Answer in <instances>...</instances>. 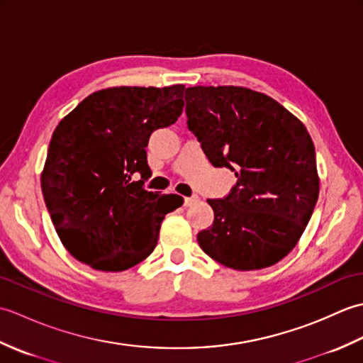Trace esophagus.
<instances>
[{
  "instance_id": "34e87169",
  "label": "esophagus",
  "mask_w": 363,
  "mask_h": 363,
  "mask_svg": "<svg viewBox=\"0 0 363 363\" xmlns=\"http://www.w3.org/2000/svg\"><path fill=\"white\" fill-rule=\"evenodd\" d=\"M195 203H198V196H187V198H184V206H186V207L194 206Z\"/></svg>"
}]
</instances>
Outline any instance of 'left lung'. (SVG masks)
Segmentation results:
<instances>
[{"label": "left lung", "mask_w": 363, "mask_h": 363, "mask_svg": "<svg viewBox=\"0 0 363 363\" xmlns=\"http://www.w3.org/2000/svg\"><path fill=\"white\" fill-rule=\"evenodd\" d=\"M187 128L213 167L237 182L213 209L201 250L221 265L248 272L272 267L295 248L318 199L315 146L285 107L245 87H189Z\"/></svg>", "instance_id": "obj_1"}]
</instances>
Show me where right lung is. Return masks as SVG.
Listing matches in <instances>:
<instances>
[{"label": "right lung", "instance_id": "right-lung-1", "mask_svg": "<svg viewBox=\"0 0 363 363\" xmlns=\"http://www.w3.org/2000/svg\"><path fill=\"white\" fill-rule=\"evenodd\" d=\"M182 84L95 91L54 129L42 191L56 233L73 257L101 272H125L157 245L177 195L145 190L146 146L181 117ZM135 174L140 182H134Z\"/></svg>", "mask_w": 363, "mask_h": 363}]
</instances>
